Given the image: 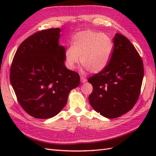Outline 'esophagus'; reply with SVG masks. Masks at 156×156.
I'll use <instances>...</instances> for the list:
<instances>
[{"label": "esophagus", "mask_w": 156, "mask_h": 156, "mask_svg": "<svg viewBox=\"0 0 156 156\" xmlns=\"http://www.w3.org/2000/svg\"><path fill=\"white\" fill-rule=\"evenodd\" d=\"M80 81L82 83H85V82L87 81V78H84L83 76H80Z\"/></svg>", "instance_id": "obj_1"}]
</instances>
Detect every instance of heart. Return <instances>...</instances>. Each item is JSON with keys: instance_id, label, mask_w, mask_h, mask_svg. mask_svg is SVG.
Here are the masks:
<instances>
[{"instance_id": "heart-1", "label": "heart", "mask_w": 156, "mask_h": 156, "mask_svg": "<svg viewBox=\"0 0 156 156\" xmlns=\"http://www.w3.org/2000/svg\"><path fill=\"white\" fill-rule=\"evenodd\" d=\"M113 44L110 37L104 33L90 29L77 32L72 39V46L64 52L66 67L74 69L79 63L84 68L98 74L107 67L111 61Z\"/></svg>"}]
</instances>
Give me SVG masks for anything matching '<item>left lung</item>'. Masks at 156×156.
I'll return each instance as SVG.
<instances>
[{
  "label": "left lung",
  "mask_w": 156,
  "mask_h": 156,
  "mask_svg": "<svg viewBox=\"0 0 156 156\" xmlns=\"http://www.w3.org/2000/svg\"><path fill=\"white\" fill-rule=\"evenodd\" d=\"M113 43L107 67L88 80L93 87L88 98L91 107L108 119L121 117L134 107L144 73L140 55L127 37L116 34Z\"/></svg>",
  "instance_id": "obj_1"
}]
</instances>
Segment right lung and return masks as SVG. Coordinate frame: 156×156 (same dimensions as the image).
I'll return each instance as SVG.
<instances>
[{
    "instance_id": "right-lung-1",
    "label": "right lung",
    "mask_w": 156,
    "mask_h": 156,
    "mask_svg": "<svg viewBox=\"0 0 156 156\" xmlns=\"http://www.w3.org/2000/svg\"><path fill=\"white\" fill-rule=\"evenodd\" d=\"M61 29L43 30L19 45L12 62L10 82L24 111L36 119L57 115L80 76L64 65V46L59 44Z\"/></svg>"
}]
</instances>
